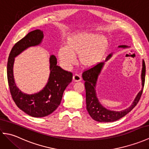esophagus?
Listing matches in <instances>:
<instances>
[{
    "label": "esophagus",
    "mask_w": 149,
    "mask_h": 149,
    "mask_svg": "<svg viewBox=\"0 0 149 149\" xmlns=\"http://www.w3.org/2000/svg\"><path fill=\"white\" fill-rule=\"evenodd\" d=\"M73 80H74L75 82L80 81L81 80V77L79 75L75 74L74 75V76H73Z\"/></svg>",
    "instance_id": "34e87169"
}]
</instances>
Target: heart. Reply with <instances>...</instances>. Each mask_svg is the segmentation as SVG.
<instances>
[{
	"mask_svg": "<svg viewBox=\"0 0 149 149\" xmlns=\"http://www.w3.org/2000/svg\"><path fill=\"white\" fill-rule=\"evenodd\" d=\"M107 46L108 41L104 36L91 33L76 34L68 38L65 47L59 49L58 57L65 67L74 65L75 57L79 56L82 66L91 68L101 61Z\"/></svg>",
	"mask_w": 149,
	"mask_h": 149,
	"instance_id": "1",
	"label": "heart"
}]
</instances>
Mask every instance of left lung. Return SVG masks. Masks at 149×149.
<instances>
[{"mask_svg": "<svg viewBox=\"0 0 149 149\" xmlns=\"http://www.w3.org/2000/svg\"><path fill=\"white\" fill-rule=\"evenodd\" d=\"M119 47L125 48L127 47L125 45H120ZM111 56L109 55L107 60ZM103 63H97L93 67L86 69L83 72L82 76L83 80L85 81L84 86L86 89V109L88 113L90 114L91 118L99 122H111L122 118L123 116L127 115L134 107L137 105L139 100H140L142 93H143V87L145 84V64L144 61H143V68L141 72V80H142V86L143 89L141 90L140 93L138 94L136 97L134 101L132 103L131 106L129 108L124 109L121 111H110L104 107L100 104L99 101L96 96L95 93V84L98 78V75H99L103 66Z\"/></svg>", "mask_w": 149, "mask_h": 149, "instance_id": "8db88e82", "label": "left lung"}]
</instances>
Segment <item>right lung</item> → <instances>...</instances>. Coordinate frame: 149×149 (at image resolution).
Segmentation results:
<instances>
[{
	"label": "right lung",
	"mask_w": 149,
	"mask_h": 149,
	"mask_svg": "<svg viewBox=\"0 0 149 149\" xmlns=\"http://www.w3.org/2000/svg\"><path fill=\"white\" fill-rule=\"evenodd\" d=\"M43 37V32L39 29L28 33L13 47L7 65L8 85L13 100L21 110L33 117L46 116L54 111L61 103L63 92L73 77L72 72L57 65V59L52 55L50 58V77L45 87L33 95L24 93L19 90L15 83L13 72L15 58L28 47L38 45Z\"/></svg>",
	"instance_id": "obj_1"
}]
</instances>
